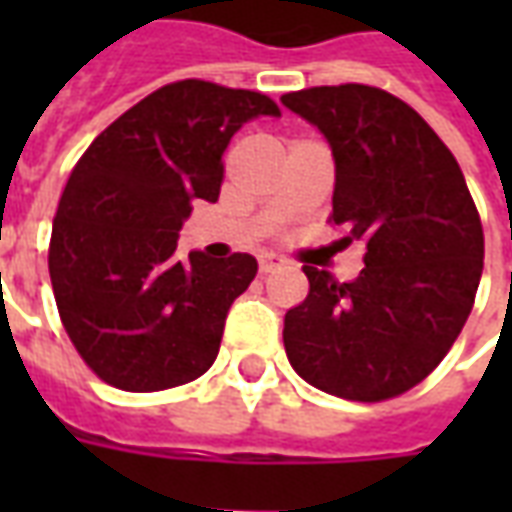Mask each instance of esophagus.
Segmentation results:
<instances>
[{
	"mask_svg": "<svg viewBox=\"0 0 512 512\" xmlns=\"http://www.w3.org/2000/svg\"><path fill=\"white\" fill-rule=\"evenodd\" d=\"M288 260L282 255H277V252H260L257 255V266H260V274H268V271H274V268L285 266Z\"/></svg>",
	"mask_w": 512,
	"mask_h": 512,
	"instance_id": "34e87169",
	"label": "esophagus"
}]
</instances>
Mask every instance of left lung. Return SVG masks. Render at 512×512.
<instances>
[{
    "instance_id": "obj_1",
    "label": "left lung",
    "mask_w": 512,
    "mask_h": 512,
    "mask_svg": "<svg viewBox=\"0 0 512 512\" xmlns=\"http://www.w3.org/2000/svg\"><path fill=\"white\" fill-rule=\"evenodd\" d=\"M282 104L329 139V222L365 241L354 282L304 266L310 293L285 315L293 370L321 392L381 403L439 367L483 274L480 213L458 161L397 95L370 84L307 87Z\"/></svg>"
}]
</instances>
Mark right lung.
Here are the masks:
<instances>
[{
	"label": "right lung",
	"instance_id": "obj_1",
	"mask_svg": "<svg viewBox=\"0 0 512 512\" xmlns=\"http://www.w3.org/2000/svg\"><path fill=\"white\" fill-rule=\"evenodd\" d=\"M260 115H279L268 95L183 79L123 112L76 161L51 227V288L73 348L109 386L161 392L213 365L257 260H180L178 233L194 202L219 200L224 147Z\"/></svg>",
	"mask_w": 512,
	"mask_h": 512
}]
</instances>
